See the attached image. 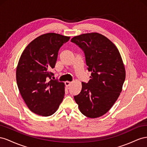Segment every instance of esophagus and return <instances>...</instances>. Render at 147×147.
I'll use <instances>...</instances> for the list:
<instances>
[{
  "instance_id": "esophagus-1",
  "label": "esophagus",
  "mask_w": 147,
  "mask_h": 147,
  "mask_svg": "<svg viewBox=\"0 0 147 147\" xmlns=\"http://www.w3.org/2000/svg\"><path fill=\"white\" fill-rule=\"evenodd\" d=\"M65 86L66 87H68L69 86H70V85L71 84V82H69V81H66L65 82Z\"/></svg>"
}]
</instances>
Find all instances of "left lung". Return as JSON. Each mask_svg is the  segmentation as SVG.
<instances>
[{
  "label": "left lung",
  "mask_w": 147,
  "mask_h": 147,
  "mask_svg": "<svg viewBox=\"0 0 147 147\" xmlns=\"http://www.w3.org/2000/svg\"><path fill=\"white\" fill-rule=\"evenodd\" d=\"M71 41L85 53L87 69L91 71L88 83L74 97L82 114L97 118L107 113L122 91L125 71L118 49L107 37L97 32L75 36Z\"/></svg>",
  "instance_id": "1"
}]
</instances>
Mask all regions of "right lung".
<instances>
[{
  "label": "right lung",
  "mask_w": 147,
  "mask_h": 147,
  "mask_svg": "<svg viewBox=\"0 0 147 147\" xmlns=\"http://www.w3.org/2000/svg\"><path fill=\"white\" fill-rule=\"evenodd\" d=\"M69 38L53 32L42 34L27 45L20 58L16 82L25 103L35 114L51 116L64 98L65 84L51 79L50 71L55 67L58 50Z\"/></svg>",
  "instance_id": "1"
}]
</instances>
